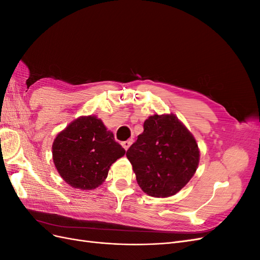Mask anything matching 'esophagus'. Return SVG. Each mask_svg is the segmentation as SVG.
<instances>
[{
  "label": "esophagus",
  "instance_id": "obj_1",
  "mask_svg": "<svg viewBox=\"0 0 260 260\" xmlns=\"http://www.w3.org/2000/svg\"><path fill=\"white\" fill-rule=\"evenodd\" d=\"M131 144H132V140H127V141H124V142L121 143L122 147L125 149V151H127V149L130 147Z\"/></svg>",
  "mask_w": 260,
  "mask_h": 260
}]
</instances>
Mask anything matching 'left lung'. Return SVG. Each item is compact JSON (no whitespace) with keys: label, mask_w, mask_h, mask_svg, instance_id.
<instances>
[{"label":"left lung","mask_w":260,"mask_h":260,"mask_svg":"<svg viewBox=\"0 0 260 260\" xmlns=\"http://www.w3.org/2000/svg\"><path fill=\"white\" fill-rule=\"evenodd\" d=\"M143 128L125 155L144 193L169 198L184 187L198 169V143L174 114L149 116Z\"/></svg>","instance_id":"obj_1"}]
</instances>
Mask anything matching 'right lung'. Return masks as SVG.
<instances>
[{
  "instance_id": "add662e5",
  "label": "right lung",
  "mask_w": 260,
  "mask_h": 260,
  "mask_svg": "<svg viewBox=\"0 0 260 260\" xmlns=\"http://www.w3.org/2000/svg\"><path fill=\"white\" fill-rule=\"evenodd\" d=\"M53 161L65 182L93 190L104 182L112 165L125 153L96 116H81L55 138Z\"/></svg>"
}]
</instances>
